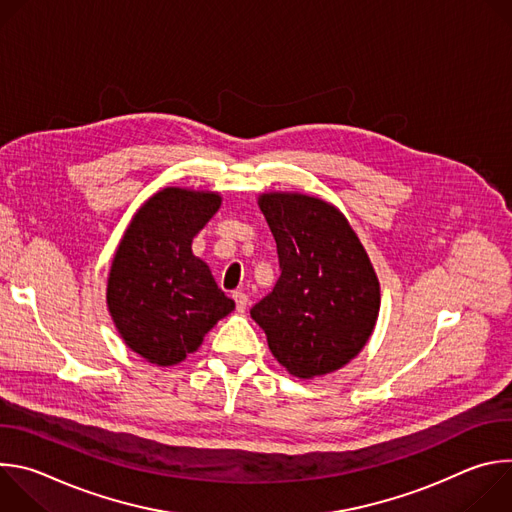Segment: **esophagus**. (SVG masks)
I'll list each match as a JSON object with an SVG mask.
<instances>
[{
	"mask_svg": "<svg viewBox=\"0 0 512 512\" xmlns=\"http://www.w3.org/2000/svg\"><path fill=\"white\" fill-rule=\"evenodd\" d=\"M233 300H235V304H237V310H239V312H245V310H247L249 296L245 294V291H241V289L233 291Z\"/></svg>",
	"mask_w": 512,
	"mask_h": 512,
	"instance_id": "esophagus-1",
	"label": "esophagus"
}]
</instances>
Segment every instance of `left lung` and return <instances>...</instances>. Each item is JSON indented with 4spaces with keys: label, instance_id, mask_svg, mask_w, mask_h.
<instances>
[{
    "label": "left lung",
    "instance_id": "left-lung-1",
    "mask_svg": "<svg viewBox=\"0 0 512 512\" xmlns=\"http://www.w3.org/2000/svg\"><path fill=\"white\" fill-rule=\"evenodd\" d=\"M277 243L281 275L251 308L271 354L291 375L312 379L348 364L369 342L381 287L346 216L298 192L259 196Z\"/></svg>",
    "mask_w": 512,
    "mask_h": 512
}]
</instances>
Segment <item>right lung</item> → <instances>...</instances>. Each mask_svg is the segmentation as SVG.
<instances>
[{"instance_id": "obj_1", "label": "right lung", "mask_w": 512, "mask_h": 512, "mask_svg": "<svg viewBox=\"0 0 512 512\" xmlns=\"http://www.w3.org/2000/svg\"><path fill=\"white\" fill-rule=\"evenodd\" d=\"M221 208V194L164 188L133 214L107 279V308L123 342L158 367L196 352L235 310L192 239Z\"/></svg>"}]
</instances>
